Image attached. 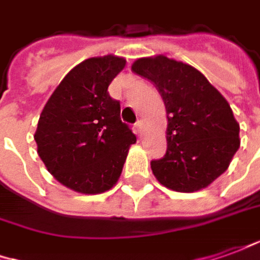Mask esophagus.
Instances as JSON below:
<instances>
[{"mask_svg": "<svg viewBox=\"0 0 260 260\" xmlns=\"http://www.w3.org/2000/svg\"><path fill=\"white\" fill-rule=\"evenodd\" d=\"M145 128H146V123H145L142 119H141V121H138V122H137V131H138V134H139L141 137L144 135Z\"/></svg>", "mask_w": 260, "mask_h": 260, "instance_id": "esophagus-1", "label": "esophagus"}]
</instances>
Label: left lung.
<instances>
[{
	"instance_id": "obj_1",
	"label": "left lung",
	"mask_w": 260,
	"mask_h": 260,
	"mask_svg": "<svg viewBox=\"0 0 260 260\" xmlns=\"http://www.w3.org/2000/svg\"><path fill=\"white\" fill-rule=\"evenodd\" d=\"M132 71L156 86L167 108L168 148L151 162L155 178L176 192L209 186L241 145L228 101L197 68L165 55L139 58Z\"/></svg>"
}]
</instances>
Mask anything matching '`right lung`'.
Masks as SVG:
<instances>
[{
	"mask_svg": "<svg viewBox=\"0 0 260 260\" xmlns=\"http://www.w3.org/2000/svg\"><path fill=\"white\" fill-rule=\"evenodd\" d=\"M125 58H88L65 75L42 109L34 139L48 172L70 189L95 195L115 185L137 137L121 121L108 86Z\"/></svg>",
	"mask_w": 260,
	"mask_h": 260,
	"instance_id": "add662e5",
	"label": "right lung"
}]
</instances>
